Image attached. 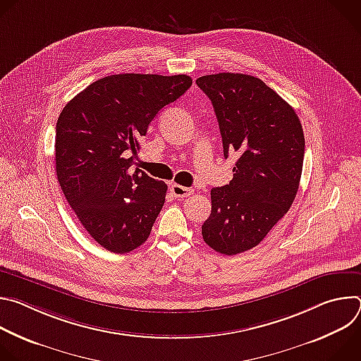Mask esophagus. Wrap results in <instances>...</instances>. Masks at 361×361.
<instances>
[{
  "label": "esophagus",
  "instance_id": "obj_1",
  "mask_svg": "<svg viewBox=\"0 0 361 361\" xmlns=\"http://www.w3.org/2000/svg\"><path fill=\"white\" fill-rule=\"evenodd\" d=\"M170 191H171V194H173L174 197H177V198H187V197H190V195L194 194V190H192V188L183 187V185H180V184H173V185L170 187Z\"/></svg>",
  "mask_w": 361,
  "mask_h": 361
}]
</instances>
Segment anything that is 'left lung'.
<instances>
[{"instance_id": "1", "label": "left lung", "mask_w": 361, "mask_h": 361, "mask_svg": "<svg viewBox=\"0 0 361 361\" xmlns=\"http://www.w3.org/2000/svg\"><path fill=\"white\" fill-rule=\"evenodd\" d=\"M195 82L213 102L224 157L238 156L230 184L212 190L201 234L217 252L234 255L263 241L291 207L302 171V127L260 78L219 73Z\"/></svg>"}]
</instances>
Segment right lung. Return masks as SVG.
<instances>
[{
    "label": "right lung",
    "mask_w": 361,
    "mask_h": 361,
    "mask_svg": "<svg viewBox=\"0 0 361 361\" xmlns=\"http://www.w3.org/2000/svg\"><path fill=\"white\" fill-rule=\"evenodd\" d=\"M191 84L184 74L109 75L77 94L59 117V183L88 234L111 252L145 243L163 209L167 184L131 166L149 123Z\"/></svg>",
    "instance_id": "add662e5"
}]
</instances>
